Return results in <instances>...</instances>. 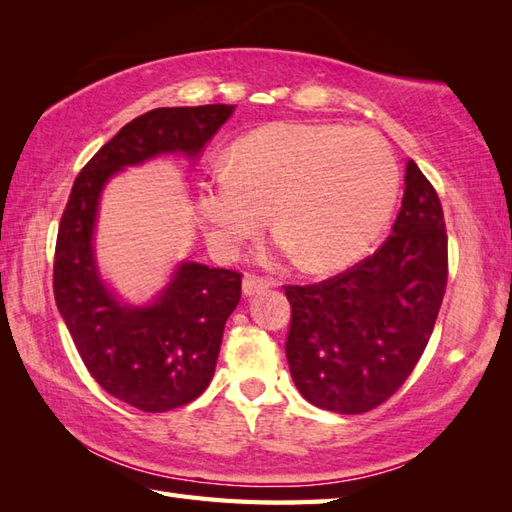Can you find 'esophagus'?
<instances>
[{
  "mask_svg": "<svg viewBox=\"0 0 512 512\" xmlns=\"http://www.w3.org/2000/svg\"><path fill=\"white\" fill-rule=\"evenodd\" d=\"M270 286V279L266 277H257V275H246L244 281H242V290L244 295L250 297V295H257V292H262Z\"/></svg>",
  "mask_w": 512,
  "mask_h": 512,
  "instance_id": "esophagus-1",
  "label": "esophagus"
}]
</instances>
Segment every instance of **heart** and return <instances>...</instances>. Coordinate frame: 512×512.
Listing matches in <instances>:
<instances>
[{
    "label": "heart",
    "mask_w": 512,
    "mask_h": 512,
    "mask_svg": "<svg viewBox=\"0 0 512 512\" xmlns=\"http://www.w3.org/2000/svg\"><path fill=\"white\" fill-rule=\"evenodd\" d=\"M396 193L394 154L372 129L277 123L237 140L226 171L200 182L198 211L220 255H235L270 211L281 246L310 270H334L374 244Z\"/></svg>",
    "instance_id": "1"
}]
</instances>
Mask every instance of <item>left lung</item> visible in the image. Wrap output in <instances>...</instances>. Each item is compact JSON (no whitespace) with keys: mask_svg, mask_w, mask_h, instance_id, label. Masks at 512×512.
Instances as JSON below:
<instances>
[{"mask_svg":"<svg viewBox=\"0 0 512 512\" xmlns=\"http://www.w3.org/2000/svg\"><path fill=\"white\" fill-rule=\"evenodd\" d=\"M442 204L413 160L400 213L374 255L319 284L284 286L286 356L314 407L365 413L389 400L420 361L447 290Z\"/></svg>","mask_w":512,"mask_h":512,"instance_id":"1","label":"left lung"}]
</instances>
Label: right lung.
I'll return each mask as SVG.
<instances>
[{
  "instance_id": "obj_1",
  "label": "right lung",
  "mask_w": 512,
  "mask_h": 512,
  "mask_svg": "<svg viewBox=\"0 0 512 512\" xmlns=\"http://www.w3.org/2000/svg\"><path fill=\"white\" fill-rule=\"evenodd\" d=\"M235 105L158 107L127 123L76 176L54 248V301L92 378L140 411L187 405L209 387L226 319L242 297L237 270L184 262L149 306L118 301L99 277L92 235L116 171L160 154L195 158Z\"/></svg>"
}]
</instances>
